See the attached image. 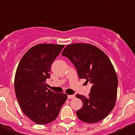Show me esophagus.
<instances>
[{
	"label": "esophagus",
	"instance_id": "esophagus-1",
	"mask_svg": "<svg viewBox=\"0 0 135 135\" xmlns=\"http://www.w3.org/2000/svg\"><path fill=\"white\" fill-rule=\"evenodd\" d=\"M75 98V95H68V98L69 99H73Z\"/></svg>",
	"mask_w": 135,
	"mask_h": 135
}]
</instances>
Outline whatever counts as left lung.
Returning a JSON list of instances; mask_svg holds the SVG:
<instances>
[{"label": "left lung", "instance_id": "1", "mask_svg": "<svg viewBox=\"0 0 135 135\" xmlns=\"http://www.w3.org/2000/svg\"><path fill=\"white\" fill-rule=\"evenodd\" d=\"M62 55L74 64L80 79L92 84L89 97L76 94L83 107L77 111L82 122L95 123L106 118L115 104L118 77L111 60L102 50L87 43L66 46Z\"/></svg>", "mask_w": 135, "mask_h": 135}]
</instances>
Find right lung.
Returning <instances> with one entry per match:
<instances>
[{
  "mask_svg": "<svg viewBox=\"0 0 135 135\" xmlns=\"http://www.w3.org/2000/svg\"><path fill=\"white\" fill-rule=\"evenodd\" d=\"M64 45L38 44L26 51L15 76L16 97L23 113L37 124L53 122L58 117L67 95L47 88L51 65Z\"/></svg>",
  "mask_w": 135,
  "mask_h": 135,
  "instance_id": "1",
  "label": "right lung"
}]
</instances>
